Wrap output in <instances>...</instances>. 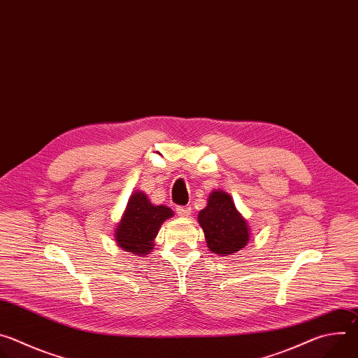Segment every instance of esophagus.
Masks as SVG:
<instances>
[{
  "mask_svg": "<svg viewBox=\"0 0 358 358\" xmlns=\"http://www.w3.org/2000/svg\"><path fill=\"white\" fill-rule=\"evenodd\" d=\"M177 214L181 217V218H187L191 215V208L189 207H177L176 208Z\"/></svg>",
  "mask_w": 358,
  "mask_h": 358,
  "instance_id": "obj_1",
  "label": "esophagus"
}]
</instances>
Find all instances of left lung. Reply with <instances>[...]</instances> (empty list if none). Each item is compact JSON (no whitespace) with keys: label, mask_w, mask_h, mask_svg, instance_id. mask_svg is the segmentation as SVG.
<instances>
[{"label":"left lung","mask_w":358,"mask_h":358,"mask_svg":"<svg viewBox=\"0 0 358 358\" xmlns=\"http://www.w3.org/2000/svg\"><path fill=\"white\" fill-rule=\"evenodd\" d=\"M198 222L208 248L221 257L232 255L246 246L249 228L225 191H213L207 207L198 214Z\"/></svg>","instance_id":"1"}]
</instances>
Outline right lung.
Listing matches in <instances>:
<instances>
[{
    "label": "right lung",
    "instance_id": "obj_1",
    "mask_svg": "<svg viewBox=\"0 0 358 358\" xmlns=\"http://www.w3.org/2000/svg\"><path fill=\"white\" fill-rule=\"evenodd\" d=\"M173 215L174 213L169 207L152 206L144 192L134 191L116 228L115 239L123 250L144 257L155 246L152 241L162 224Z\"/></svg>",
    "mask_w": 358,
    "mask_h": 358
}]
</instances>
